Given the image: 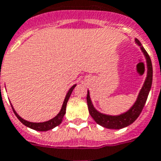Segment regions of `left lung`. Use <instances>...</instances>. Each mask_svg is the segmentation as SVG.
<instances>
[{"label": "left lung", "instance_id": "obj_1", "mask_svg": "<svg viewBox=\"0 0 161 161\" xmlns=\"http://www.w3.org/2000/svg\"><path fill=\"white\" fill-rule=\"evenodd\" d=\"M135 41L137 43L138 46H140L144 56L146 58L147 72V77H146V80L144 82L143 86H142L141 91L138 95L136 101L134 103V105L130 108V109H129L125 114L117 115V116H112V115L101 114V113H99L98 111L96 110V108H94L92 102H91V100H90V92L88 91L87 103H88V108H89L90 114L98 125L103 126L105 128H108V129H122V128H125L126 126L131 125L137 119L138 116L140 115L143 109L144 105L146 103V101L147 99L148 93L150 91L151 86H152L153 66H152L150 57L148 55V53H147V51L144 49V47H142V45L139 42V40L136 39Z\"/></svg>", "mask_w": 161, "mask_h": 161}]
</instances>
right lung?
<instances>
[{
    "label": "right lung",
    "instance_id": "right-lung-1",
    "mask_svg": "<svg viewBox=\"0 0 161 161\" xmlns=\"http://www.w3.org/2000/svg\"><path fill=\"white\" fill-rule=\"evenodd\" d=\"M75 87H76V84L73 85V86L71 87V89L69 90V91L66 94V96H65V101L63 102L62 105V108H61V110L59 111V113L57 114L55 117L52 119L48 120V121H46V122H42V123H32V122H29V121H26L24 119L20 117L19 115L15 112V110L13 108V106H12V108H13V111H14V114L16 115V117L19 119V121L21 123L25 125L27 127H29L31 129L36 130H38V131H47L48 130H52L54 127H56L59 125H60V123L62 122L63 117H64V115L65 114V108H66V104H67V102H68L69 98H70V96H71V94L72 92V90L74 89Z\"/></svg>",
    "mask_w": 161,
    "mask_h": 161
}]
</instances>
